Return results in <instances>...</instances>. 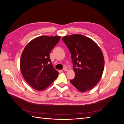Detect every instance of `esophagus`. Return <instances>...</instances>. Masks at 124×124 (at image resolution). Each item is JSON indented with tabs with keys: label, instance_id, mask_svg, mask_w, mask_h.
<instances>
[{
	"label": "esophagus",
	"instance_id": "esophagus-1",
	"mask_svg": "<svg viewBox=\"0 0 124 124\" xmlns=\"http://www.w3.org/2000/svg\"><path fill=\"white\" fill-rule=\"evenodd\" d=\"M63 71H67L68 70H67V69L66 68V67H64L63 69Z\"/></svg>",
	"mask_w": 124,
	"mask_h": 124
}]
</instances>
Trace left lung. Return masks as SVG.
<instances>
[{"mask_svg": "<svg viewBox=\"0 0 124 124\" xmlns=\"http://www.w3.org/2000/svg\"><path fill=\"white\" fill-rule=\"evenodd\" d=\"M62 40L70 52L75 74L71 83L81 92L93 89L100 80L105 65L100 47L82 35L65 36Z\"/></svg>", "mask_w": 124, "mask_h": 124, "instance_id": "left-lung-1", "label": "left lung"}]
</instances>
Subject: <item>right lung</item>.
Returning <instances> with one entry per match:
<instances>
[{
    "label": "right lung",
    "mask_w": 124,
    "mask_h": 124,
    "mask_svg": "<svg viewBox=\"0 0 124 124\" xmlns=\"http://www.w3.org/2000/svg\"><path fill=\"white\" fill-rule=\"evenodd\" d=\"M60 38L40 36L24 48L21 57V70L25 81L34 89L44 90L57 78L59 73L52 65L50 53Z\"/></svg>",
    "instance_id": "1"
}]
</instances>
